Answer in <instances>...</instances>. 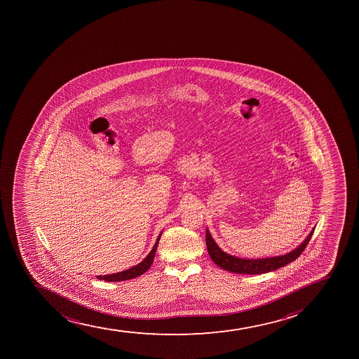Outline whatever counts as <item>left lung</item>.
<instances>
[{
	"label": "left lung",
	"mask_w": 359,
	"mask_h": 359,
	"mask_svg": "<svg viewBox=\"0 0 359 359\" xmlns=\"http://www.w3.org/2000/svg\"><path fill=\"white\" fill-rule=\"evenodd\" d=\"M313 231H311L309 236L304 240L302 245L298 248L294 249L292 252H287L285 255L276 256V257H266V259H241L238 256L231 255L224 252L219 245L215 243L210 231H206V245L208 249L210 259L214 263L222 269L231 271L235 273H245V275H257V273H269L273 270L278 269L282 266H287L301 255L310 240L313 238Z\"/></svg>",
	"instance_id": "1"
}]
</instances>
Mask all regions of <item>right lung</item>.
Here are the masks:
<instances>
[{
	"label": "right lung",
	"mask_w": 359,
	"mask_h": 359,
	"mask_svg": "<svg viewBox=\"0 0 359 359\" xmlns=\"http://www.w3.org/2000/svg\"><path fill=\"white\" fill-rule=\"evenodd\" d=\"M160 236H161V233H160L159 236L156 238V243L153 245L152 250H151V252L147 254L145 259H142V262L138 263L137 266H132L130 269L124 270V271H121V273H109V275H103V276H97V278H100V280H107V282H118V280H131V278L140 276L142 273H146V270L149 269L151 264H152L153 259H154V255H156V247H158V243H159Z\"/></svg>",
	"instance_id": "right-lung-1"
}]
</instances>
